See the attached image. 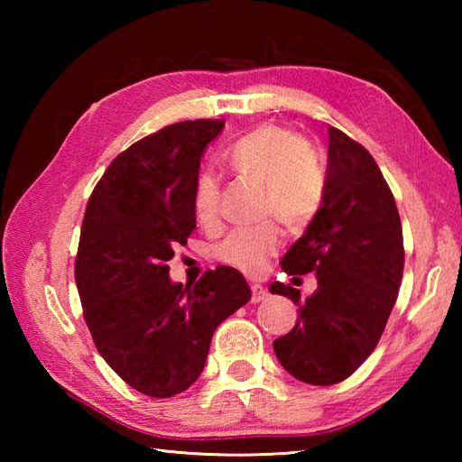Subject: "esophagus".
Segmentation results:
<instances>
[{
    "instance_id": "esophagus-1",
    "label": "esophagus",
    "mask_w": 462,
    "mask_h": 462,
    "mask_svg": "<svg viewBox=\"0 0 462 462\" xmlns=\"http://www.w3.org/2000/svg\"><path fill=\"white\" fill-rule=\"evenodd\" d=\"M268 291L263 286H260V283H252V303H260L266 300Z\"/></svg>"
}]
</instances>
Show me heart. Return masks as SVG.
Listing matches in <instances>:
<instances>
[{"mask_svg": "<svg viewBox=\"0 0 462 462\" xmlns=\"http://www.w3.org/2000/svg\"><path fill=\"white\" fill-rule=\"evenodd\" d=\"M222 159L236 174L262 182V210L266 214L276 212L293 228L308 224L318 214L326 192V174L316 152L296 133L262 125L226 146ZM192 210L200 224L218 218L220 180L212 172H200L196 179ZM280 244L282 228L278 222L268 220L232 230L214 248V256L232 268L258 273Z\"/></svg>", "mask_w": 462, "mask_h": 462, "instance_id": "heart-1", "label": "heart"}]
</instances>
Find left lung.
I'll use <instances>...</instances> for the list:
<instances>
[{"label": "left lung", "instance_id": "1", "mask_svg": "<svg viewBox=\"0 0 462 462\" xmlns=\"http://www.w3.org/2000/svg\"><path fill=\"white\" fill-rule=\"evenodd\" d=\"M326 192L303 236L282 258L288 276L316 272L318 290L273 282L272 293L300 306L296 326L273 341L290 375L310 385L347 379L387 326L403 278V228L393 194L375 159L329 126Z\"/></svg>", "mask_w": 462, "mask_h": 462}]
</instances>
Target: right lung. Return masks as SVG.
<instances>
[{"label": "right lung", "instance_id": "obj_1", "mask_svg": "<svg viewBox=\"0 0 462 462\" xmlns=\"http://www.w3.org/2000/svg\"><path fill=\"white\" fill-rule=\"evenodd\" d=\"M224 121H184L144 136L105 171L87 204L75 282L97 351L149 397H174L200 377L214 329L248 303L238 270L176 283L169 262L196 228L192 186Z\"/></svg>", "mask_w": 462, "mask_h": 462}]
</instances>
